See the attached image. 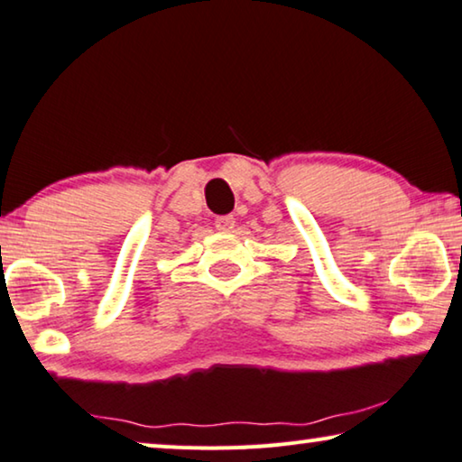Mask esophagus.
<instances>
[{
  "label": "esophagus",
  "instance_id": "34e87169",
  "mask_svg": "<svg viewBox=\"0 0 462 462\" xmlns=\"http://www.w3.org/2000/svg\"><path fill=\"white\" fill-rule=\"evenodd\" d=\"M215 225H217V229L220 233H231L233 226H236V218H233V217H217Z\"/></svg>",
  "mask_w": 462,
  "mask_h": 462
}]
</instances>
